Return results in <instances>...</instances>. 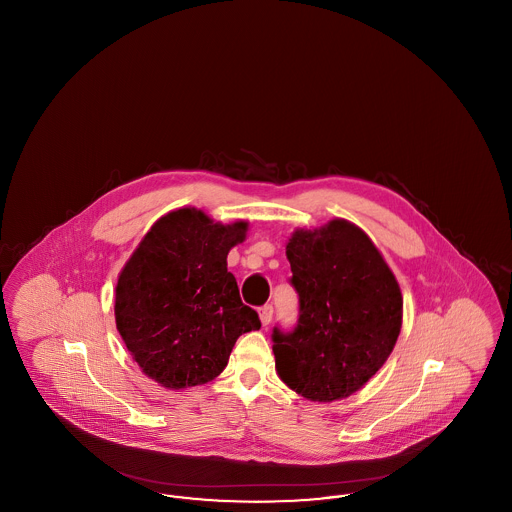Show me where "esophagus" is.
Instances as JSON below:
<instances>
[{
	"label": "esophagus",
	"mask_w": 512,
	"mask_h": 512,
	"mask_svg": "<svg viewBox=\"0 0 512 512\" xmlns=\"http://www.w3.org/2000/svg\"><path fill=\"white\" fill-rule=\"evenodd\" d=\"M272 305H265V307H261V311H259V317H261V322H263V326H268L270 322H272Z\"/></svg>",
	"instance_id": "esophagus-1"
}]
</instances>
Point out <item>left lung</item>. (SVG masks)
<instances>
[{
    "label": "left lung",
    "mask_w": 512,
    "mask_h": 512,
    "mask_svg": "<svg viewBox=\"0 0 512 512\" xmlns=\"http://www.w3.org/2000/svg\"><path fill=\"white\" fill-rule=\"evenodd\" d=\"M299 324L274 330L276 372L309 401L332 403L384 366L403 324V295L365 230L345 219L295 228L286 244Z\"/></svg>",
    "instance_id": "8db88e82"
}]
</instances>
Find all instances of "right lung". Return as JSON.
<instances>
[{
    "mask_svg": "<svg viewBox=\"0 0 512 512\" xmlns=\"http://www.w3.org/2000/svg\"><path fill=\"white\" fill-rule=\"evenodd\" d=\"M249 222L222 224L195 207L155 220L122 267L115 322L142 372L167 390L215 380L236 340L261 328L228 272V251Z\"/></svg>",
    "mask_w": 512,
    "mask_h": 512,
    "instance_id": "obj_1",
    "label": "right lung"
}]
</instances>
